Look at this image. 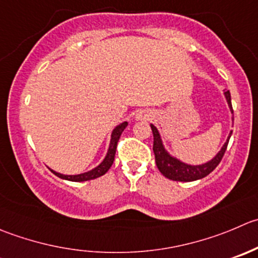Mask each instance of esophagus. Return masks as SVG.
Instances as JSON below:
<instances>
[{
    "label": "esophagus",
    "instance_id": "1",
    "mask_svg": "<svg viewBox=\"0 0 258 258\" xmlns=\"http://www.w3.org/2000/svg\"><path fill=\"white\" fill-rule=\"evenodd\" d=\"M151 118V113L147 111H142L137 114V119H150Z\"/></svg>",
    "mask_w": 258,
    "mask_h": 258
}]
</instances>
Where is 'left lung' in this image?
<instances>
[{
    "instance_id": "left-lung-1",
    "label": "left lung",
    "mask_w": 258,
    "mask_h": 258,
    "mask_svg": "<svg viewBox=\"0 0 258 258\" xmlns=\"http://www.w3.org/2000/svg\"><path fill=\"white\" fill-rule=\"evenodd\" d=\"M226 96L227 102L229 104V108L233 112V108H232V102H231V93L229 91H227L224 93ZM152 135H154V154H155V161H156L157 169L160 170L164 176H166L167 179L175 180V181H194V180H199L206 177L207 175L211 174L214 169L219 165V162L222 161L224 156V152L227 150V145H228L229 137L227 142L224 144V146L222 147L221 151L217 154V156L214 159H212L211 161L207 162V164L198 165V166H191V165L184 164V162L179 161L177 159H174V157L170 156L166 151H165L164 146H162L161 139H160V135L157 132L156 127L154 124H151Z\"/></svg>"
}]
</instances>
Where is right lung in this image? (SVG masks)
Here are the masks:
<instances>
[{"label":"right lung","mask_w":258,"mask_h":258,"mask_svg":"<svg viewBox=\"0 0 258 258\" xmlns=\"http://www.w3.org/2000/svg\"><path fill=\"white\" fill-rule=\"evenodd\" d=\"M126 127H127V122H123V123H121L119 126H117L116 128L113 130V132H112L111 145H109V149H108V152H107L106 159H104L103 161H102V164L98 165L96 169L91 170V171L88 172H84V174H79V175H62V174H59V172L52 171V170L51 171L54 172L56 176L61 177V179L69 180V181H87V180H93V179H97V177L102 176V175H104L107 171H108L109 167H111L112 164H113L114 155H116V149H117V144H118L119 136H121V134L123 132V130L126 128Z\"/></svg>","instance_id":"obj_1"}]
</instances>
